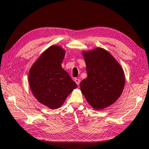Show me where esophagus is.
<instances>
[{
  "mask_svg": "<svg viewBox=\"0 0 149 149\" xmlns=\"http://www.w3.org/2000/svg\"><path fill=\"white\" fill-rule=\"evenodd\" d=\"M74 81H75V82L76 84H77V85H79V83H80V80H79V79H74Z\"/></svg>",
  "mask_w": 149,
  "mask_h": 149,
  "instance_id": "1",
  "label": "esophagus"
}]
</instances>
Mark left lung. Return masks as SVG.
Instances as JSON below:
<instances>
[{
  "label": "left lung",
  "mask_w": 149,
  "mask_h": 149,
  "mask_svg": "<svg viewBox=\"0 0 149 149\" xmlns=\"http://www.w3.org/2000/svg\"><path fill=\"white\" fill-rule=\"evenodd\" d=\"M88 77L80 84L82 93L89 104L102 110L120 97L125 76L120 64L108 51L101 47L83 51Z\"/></svg>",
  "instance_id": "1"
}]
</instances>
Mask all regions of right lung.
<instances>
[{
	"instance_id": "right-lung-1",
	"label": "right lung",
	"mask_w": 149,
	"mask_h": 149,
	"mask_svg": "<svg viewBox=\"0 0 149 149\" xmlns=\"http://www.w3.org/2000/svg\"><path fill=\"white\" fill-rule=\"evenodd\" d=\"M65 55L63 48L52 46L37 59L29 73V84L33 96L51 109L60 108L77 88L76 83L61 67Z\"/></svg>"
}]
</instances>
